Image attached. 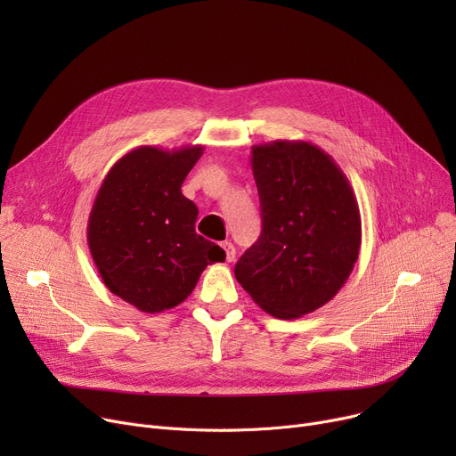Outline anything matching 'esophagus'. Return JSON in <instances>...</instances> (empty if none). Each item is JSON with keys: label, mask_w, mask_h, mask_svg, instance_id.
Here are the masks:
<instances>
[{"label": "esophagus", "mask_w": 456, "mask_h": 456, "mask_svg": "<svg viewBox=\"0 0 456 456\" xmlns=\"http://www.w3.org/2000/svg\"><path fill=\"white\" fill-rule=\"evenodd\" d=\"M222 249H224V253H225V260H227V262H232L234 256H236L234 246H232L231 242H224V244H222Z\"/></svg>", "instance_id": "esophagus-1"}]
</instances>
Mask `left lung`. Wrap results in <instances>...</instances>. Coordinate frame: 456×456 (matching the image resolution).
Instances as JSON below:
<instances>
[{
    "label": "left lung",
    "instance_id": "left-lung-1",
    "mask_svg": "<svg viewBox=\"0 0 456 456\" xmlns=\"http://www.w3.org/2000/svg\"><path fill=\"white\" fill-rule=\"evenodd\" d=\"M262 232L234 277L265 313L294 320L329 303L351 275L362 242L354 191L322 148L275 140L251 148Z\"/></svg>",
    "mask_w": 456,
    "mask_h": 456
}]
</instances>
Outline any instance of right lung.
<instances>
[{"label":"right lung","instance_id":"obj_1","mask_svg":"<svg viewBox=\"0 0 456 456\" xmlns=\"http://www.w3.org/2000/svg\"><path fill=\"white\" fill-rule=\"evenodd\" d=\"M205 146H140L118 159L94 200L86 238L107 289L157 314L183 303L220 246L196 232L198 207L181 184Z\"/></svg>","mask_w":456,"mask_h":456}]
</instances>
